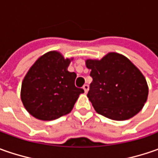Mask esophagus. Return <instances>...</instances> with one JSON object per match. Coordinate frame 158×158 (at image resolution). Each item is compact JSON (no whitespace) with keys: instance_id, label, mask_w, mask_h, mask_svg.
<instances>
[{"instance_id":"esophagus-1","label":"esophagus","mask_w":158,"mask_h":158,"mask_svg":"<svg viewBox=\"0 0 158 158\" xmlns=\"http://www.w3.org/2000/svg\"><path fill=\"white\" fill-rule=\"evenodd\" d=\"M82 89H83L84 92H85V93H87V92L89 91V85L88 84H84V85H83V87H82Z\"/></svg>"}]
</instances>
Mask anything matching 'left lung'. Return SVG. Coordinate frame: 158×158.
I'll return each mask as SVG.
<instances>
[{"label": "left lung", "mask_w": 158, "mask_h": 158, "mask_svg": "<svg viewBox=\"0 0 158 158\" xmlns=\"http://www.w3.org/2000/svg\"><path fill=\"white\" fill-rule=\"evenodd\" d=\"M85 64L93 79L87 97L98 113L126 120L143 109L148 99V83L129 59L112 52L101 60L88 59Z\"/></svg>", "instance_id": "left-lung-1"}]
</instances>
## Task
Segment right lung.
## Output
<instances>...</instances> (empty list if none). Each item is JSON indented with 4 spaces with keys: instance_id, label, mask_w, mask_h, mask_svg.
<instances>
[{
    "instance_id": "1",
    "label": "right lung",
    "mask_w": 158,
    "mask_h": 158,
    "mask_svg": "<svg viewBox=\"0 0 158 158\" xmlns=\"http://www.w3.org/2000/svg\"><path fill=\"white\" fill-rule=\"evenodd\" d=\"M74 58H64L58 51L41 55L28 70L21 87V100L31 115L52 120L69 113L84 92L76 88V74L68 68Z\"/></svg>"
}]
</instances>
